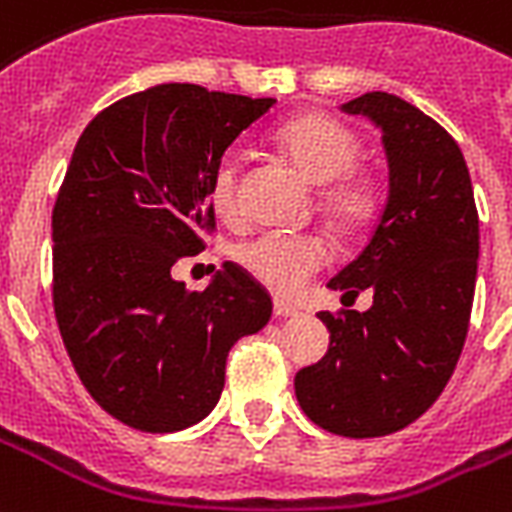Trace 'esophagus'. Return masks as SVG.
Wrapping results in <instances>:
<instances>
[{"label":"esophagus","instance_id":"obj_1","mask_svg":"<svg viewBox=\"0 0 512 512\" xmlns=\"http://www.w3.org/2000/svg\"><path fill=\"white\" fill-rule=\"evenodd\" d=\"M273 317L295 319V317H300V311L295 306H290V303H284V300H273Z\"/></svg>","mask_w":512,"mask_h":512}]
</instances>
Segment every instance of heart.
I'll return each instance as SVG.
<instances>
[{
    "label": "heart",
    "mask_w": 512,
    "mask_h": 512,
    "mask_svg": "<svg viewBox=\"0 0 512 512\" xmlns=\"http://www.w3.org/2000/svg\"><path fill=\"white\" fill-rule=\"evenodd\" d=\"M276 144L295 169L317 182L319 204L341 228H365L378 209V182L354 166L360 136L325 112H303L276 128ZM241 158L222 155L212 174L209 198L225 222L241 220ZM236 263L276 295H295L303 284L330 263V244L311 233L268 230L236 249Z\"/></svg>",
    "instance_id": "obj_1"
}]
</instances>
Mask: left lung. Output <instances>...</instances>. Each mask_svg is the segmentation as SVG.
<instances>
[{
	"mask_svg": "<svg viewBox=\"0 0 512 512\" xmlns=\"http://www.w3.org/2000/svg\"><path fill=\"white\" fill-rule=\"evenodd\" d=\"M381 128L389 198L368 247L327 287L368 311H319L330 349L298 370L308 419L343 438H381L416 421L446 389L462 354L475 273L478 209L464 155L446 128L392 93L343 104Z\"/></svg>",
	"mask_w": 512,
	"mask_h": 512,
	"instance_id": "left-lung-1",
	"label": "left lung"
}]
</instances>
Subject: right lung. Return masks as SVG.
I'll list each match as a JSON object with an SVG mask.
<instances>
[{"label": "right lung", "instance_id": "obj_1", "mask_svg": "<svg viewBox=\"0 0 512 512\" xmlns=\"http://www.w3.org/2000/svg\"><path fill=\"white\" fill-rule=\"evenodd\" d=\"M273 104L155 85L77 139L53 206V308L83 386L128 427L177 432L209 416L230 346L271 319V295L241 265H222L204 292L171 268L206 247L214 169Z\"/></svg>", "mask_w": 512, "mask_h": 512}]
</instances>
